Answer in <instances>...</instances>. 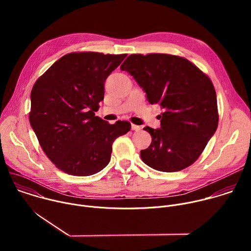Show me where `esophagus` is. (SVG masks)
Here are the masks:
<instances>
[{
    "mask_svg": "<svg viewBox=\"0 0 251 251\" xmlns=\"http://www.w3.org/2000/svg\"><path fill=\"white\" fill-rule=\"evenodd\" d=\"M131 128H132V130H134V131H139V130H141V127L138 126V125H135V124H132V125H131Z\"/></svg>",
    "mask_w": 251,
    "mask_h": 251,
    "instance_id": "34e87169",
    "label": "esophagus"
}]
</instances>
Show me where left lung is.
Returning a JSON list of instances; mask_svg holds the SVG:
<instances>
[{"mask_svg":"<svg viewBox=\"0 0 251 251\" xmlns=\"http://www.w3.org/2000/svg\"><path fill=\"white\" fill-rule=\"evenodd\" d=\"M120 68L135 78L150 104H159L161 127L144 129L151 145L140 155L161 172H177L194 164L219 125L217 93L209 77L185 57L149 53L129 55Z\"/></svg>","mask_w":251,"mask_h":251,"instance_id":"left-lung-1","label":"left lung"}]
</instances>
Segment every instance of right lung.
<instances>
[{
    "label": "right lung",
    "instance_id": "right-lung-1",
    "mask_svg": "<svg viewBox=\"0 0 251 251\" xmlns=\"http://www.w3.org/2000/svg\"><path fill=\"white\" fill-rule=\"evenodd\" d=\"M127 54L70 52L39 77L30 93L29 123L48 158L60 171L91 176L108 165L128 121L109 124L95 116L104 82Z\"/></svg>",
    "mask_w": 251,
    "mask_h": 251
}]
</instances>
